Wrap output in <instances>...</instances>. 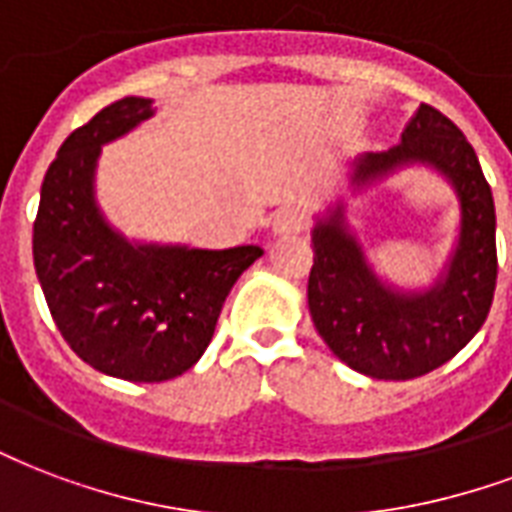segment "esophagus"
<instances>
[{
    "label": "esophagus",
    "mask_w": 512,
    "mask_h": 512,
    "mask_svg": "<svg viewBox=\"0 0 512 512\" xmlns=\"http://www.w3.org/2000/svg\"><path fill=\"white\" fill-rule=\"evenodd\" d=\"M306 225V217L301 208H293V206H285L279 208L271 219V233L274 236H287V233H298L301 227Z\"/></svg>",
    "instance_id": "esophagus-1"
}]
</instances>
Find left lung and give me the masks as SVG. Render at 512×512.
<instances>
[{
  "label": "left lung",
  "mask_w": 512,
  "mask_h": 512,
  "mask_svg": "<svg viewBox=\"0 0 512 512\" xmlns=\"http://www.w3.org/2000/svg\"><path fill=\"white\" fill-rule=\"evenodd\" d=\"M404 169H431L459 203L454 249L429 286L382 277L349 225L351 200ZM309 312L342 363L374 380H415L448 363L486 323L497 287V214L478 154L456 124L420 105L388 151L347 162L344 189L314 214Z\"/></svg>",
  "instance_id": "obj_1"
}]
</instances>
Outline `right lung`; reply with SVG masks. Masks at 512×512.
Instances as JSON below:
<instances>
[{"label":"right lung","instance_id":"1","mask_svg":"<svg viewBox=\"0 0 512 512\" xmlns=\"http://www.w3.org/2000/svg\"><path fill=\"white\" fill-rule=\"evenodd\" d=\"M154 116L124 97L70 132L45 173L34 219V271L56 328L97 372L162 382L206 352L227 293L263 255L257 244L198 249L127 238L97 200L102 146Z\"/></svg>","mask_w":512,"mask_h":512}]
</instances>
